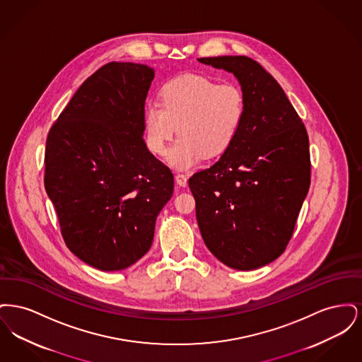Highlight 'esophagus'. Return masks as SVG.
Segmentation results:
<instances>
[{
  "label": "esophagus",
  "instance_id": "1",
  "mask_svg": "<svg viewBox=\"0 0 362 362\" xmlns=\"http://www.w3.org/2000/svg\"><path fill=\"white\" fill-rule=\"evenodd\" d=\"M175 180L180 187H186L187 186V176L183 173H176L175 175Z\"/></svg>",
  "mask_w": 362,
  "mask_h": 362
}]
</instances>
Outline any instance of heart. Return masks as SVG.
<instances>
[{
  "label": "heart",
  "mask_w": 362,
  "mask_h": 362,
  "mask_svg": "<svg viewBox=\"0 0 362 362\" xmlns=\"http://www.w3.org/2000/svg\"><path fill=\"white\" fill-rule=\"evenodd\" d=\"M245 98L232 83L217 84L199 74H182L160 90V103L151 100L144 110L146 145L155 155L167 153L176 170H189L202 157L224 153L240 132Z\"/></svg>",
  "instance_id": "obj_1"
}]
</instances>
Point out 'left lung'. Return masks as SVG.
<instances>
[{
  "mask_svg": "<svg viewBox=\"0 0 362 362\" xmlns=\"http://www.w3.org/2000/svg\"><path fill=\"white\" fill-rule=\"evenodd\" d=\"M199 62L235 74L245 117L233 144L189 186L210 252L236 270L276 260L292 239L310 185L308 133L276 78L252 58Z\"/></svg>",
  "mask_w": 362,
  "mask_h": 362,
  "instance_id": "1",
  "label": "left lung"
}]
</instances>
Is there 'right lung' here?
Listing matches in <instances>:
<instances>
[{"instance_id": "1", "label": "right lung", "mask_w": 362, "mask_h": 362, "mask_svg": "<svg viewBox=\"0 0 362 362\" xmlns=\"http://www.w3.org/2000/svg\"><path fill=\"white\" fill-rule=\"evenodd\" d=\"M155 70L110 62L89 76L49 132L45 189L70 251L102 272L134 264L151 248L171 199V170L144 142Z\"/></svg>"}]
</instances>
